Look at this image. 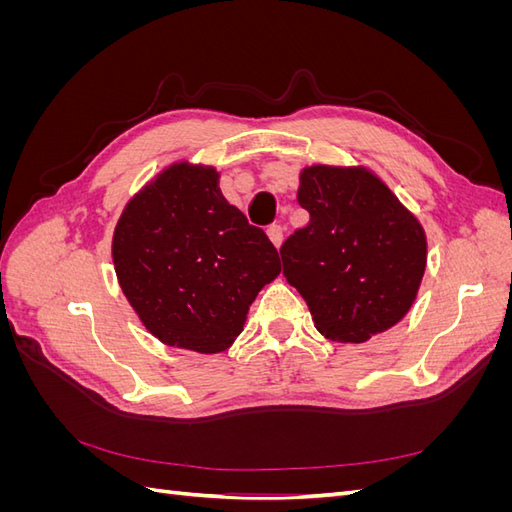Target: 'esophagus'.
I'll list each match as a JSON object with an SVG mask.
<instances>
[{
  "label": "esophagus",
  "mask_w": 512,
  "mask_h": 512,
  "mask_svg": "<svg viewBox=\"0 0 512 512\" xmlns=\"http://www.w3.org/2000/svg\"><path fill=\"white\" fill-rule=\"evenodd\" d=\"M267 235H269V239L273 241L275 247H280L282 241H284V228H282L280 224H271V226L267 228Z\"/></svg>",
  "instance_id": "1"
}]
</instances>
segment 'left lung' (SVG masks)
Masks as SVG:
<instances>
[{
  "label": "left lung",
  "mask_w": 512,
  "mask_h": 512,
  "mask_svg": "<svg viewBox=\"0 0 512 512\" xmlns=\"http://www.w3.org/2000/svg\"><path fill=\"white\" fill-rule=\"evenodd\" d=\"M297 198L309 222L292 232L280 254L316 329L346 344L391 329L423 280L421 224L365 168H305Z\"/></svg>",
  "instance_id": "left-lung-1"
}]
</instances>
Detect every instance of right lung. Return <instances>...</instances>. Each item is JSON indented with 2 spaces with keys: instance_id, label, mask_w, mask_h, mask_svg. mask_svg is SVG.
I'll use <instances>...</instances> for the list:
<instances>
[{
  "instance_id": "add662e5",
  "label": "right lung",
  "mask_w": 512,
  "mask_h": 512,
  "mask_svg": "<svg viewBox=\"0 0 512 512\" xmlns=\"http://www.w3.org/2000/svg\"><path fill=\"white\" fill-rule=\"evenodd\" d=\"M113 262L147 331L203 354L235 342L258 290L282 271L267 232L220 194L215 168L185 162L130 200Z\"/></svg>"
}]
</instances>
